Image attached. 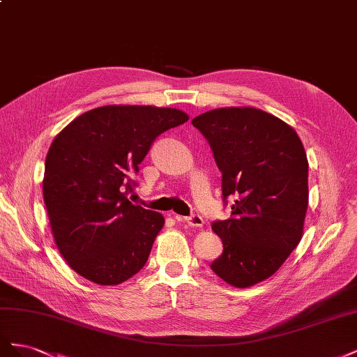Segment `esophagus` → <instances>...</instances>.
<instances>
[{
	"label": "esophagus",
	"instance_id": "obj_1",
	"mask_svg": "<svg viewBox=\"0 0 357 357\" xmlns=\"http://www.w3.org/2000/svg\"><path fill=\"white\" fill-rule=\"evenodd\" d=\"M174 218L177 220H183L185 223H188L189 226H193V228H201V226L204 225V219L201 218L199 214H192V215H189V218H181V215L174 214Z\"/></svg>",
	"mask_w": 357,
	"mask_h": 357
}]
</instances>
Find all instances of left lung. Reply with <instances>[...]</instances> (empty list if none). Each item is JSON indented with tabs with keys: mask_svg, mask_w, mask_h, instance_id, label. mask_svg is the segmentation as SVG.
<instances>
[{
	"mask_svg": "<svg viewBox=\"0 0 357 357\" xmlns=\"http://www.w3.org/2000/svg\"><path fill=\"white\" fill-rule=\"evenodd\" d=\"M222 171V195L235 198L232 215L213 223L223 253L211 269L244 289L284 264L302 238L308 207V160L295 129L253 107H228L197 116Z\"/></svg>",
	"mask_w": 357,
	"mask_h": 357,
	"instance_id": "left-lung-1",
	"label": "left lung"
}]
</instances>
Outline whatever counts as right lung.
Instances as JSON below:
<instances>
[{
    "mask_svg": "<svg viewBox=\"0 0 357 357\" xmlns=\"http://www.w3.org/2000/svg\"><path fill=\"white\" fill-rule=\"evenodd\" d=\"M188 121L177 109L104 105L75 117L53 139L43 198L58 250L79 275L116 286L146 265L165 219L126 193L155 138Z\"/></svg>",
    "mask_w": 357,
    "mask_h": 357,
    "instance_id": "right-lung-1",
    "label": "right lung"
}]
</instances>
